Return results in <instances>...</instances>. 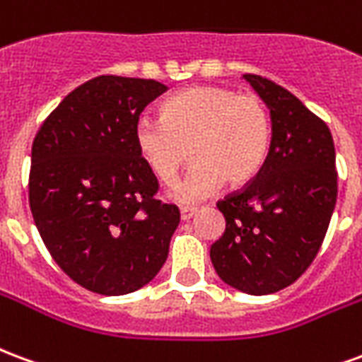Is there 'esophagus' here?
Segmentation results:
<instances>
[{"instance_id": "esophagus-1", "label": "esophagus", "mask_w": 362, "mask_h": 362, "mask_svg": "<svg viewBox=\"0 0 362 362\" xmlns=\"http://www.w3.org/2000/svg\"><path fill=\"white\" fill-rule=\"evenodd\" d=\"M194 215H196V207H182L180 209L182 221H189Z\"/></svg>"}]
</instances>
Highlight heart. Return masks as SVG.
I'll return each instance as SVG.
<instances>
[{
	"mask_svg": "<svg viewBox=\"0 0 362 362\" xmlns=\"http://www.w3.org/2000/svg\"><path fill=\"white\" fill-rule=\"evenodd\" d=\"M163 118H141L135 147L158 180L170 184L189 157L192 170L174 188L178 202L204 199L227 182L243 186L264 166L272 116L258 95L223 87H189L163 104Z\"/></svg>",
	"mask_w": 362,
	"mask_h": 362,
	"instance_id": "obj_1",
	"label": "heart"
}]
</instances>
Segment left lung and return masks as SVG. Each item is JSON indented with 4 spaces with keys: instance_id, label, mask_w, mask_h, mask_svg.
Segmentation results:
<instances>
[{
    "instance_id": "obj_1",
    "label": "left lung",
    "mask_w": 362,
    "mask_h": 362,
    "mask_svg": "<svg viewBox=\"0 0 362 362\" xmlns=\"http://www.w3.org/2000/svg\"><path fill=\"white\" fill-rule=\"evenodd\" d=\"M272 114L266 163L244 188L217 202L227 221L211 244L221 279L248 295L293 285L316 258L337 199L329 127L293 93L267 77L244 74Z\"/></svg>"
}]
</instances>
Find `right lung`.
I'll use <instances>...</instances> for the list:
<instances>
[{
    "instance_id": "right-lung-1",
    "label": "right lung",
    "mask_w": 362,
    "mask_h": 362,
    "mask_svg": "<svg viewBox=\"0 0 362 362\" xmlns=\"http://www.w3.org/2000/svg\"><path fill=\"white\" fill-rule=\"evenodd\" d=\"M166 90L155 79L98 75L44 119L33 141L28 204L54 262L106 296L147 285L180 223L158 202V180L135 147L145 106Z\"/></svg>"
}]
</instances>
